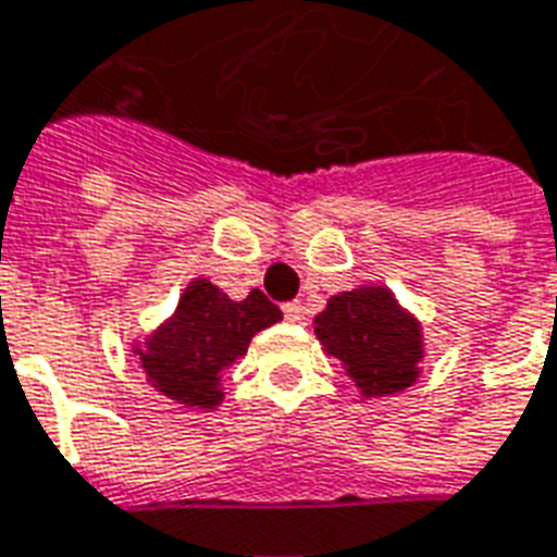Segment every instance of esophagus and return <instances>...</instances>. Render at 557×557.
Wrapping results in <instances>:
<instances>
[{"label":"esophagus","instance_id":"esophagus-1","mask_svg":"<svg viewBox=\"0 0 557 557\" xmlns=\"http://www.w3.org/2000/svg\"><path fill=\"white\" fill-rule=\"evenodd\" d=\"M282 311H285V318L290 323H302V321H306V306H302L299 299H294V302H285V306H282Z\"/></svg>","mask_w":557,"mask_h":557}]
</instances>
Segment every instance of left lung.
I'll return each instance as SVG.
<instances>
[{
	"label": "left lung",
	"mask_w": 557,
	"mask_h": 557,
	"mask_svg": "<svg viewBox=\"0 0 557 557\" xmlns=\"http://www.w3.org/2000/svg\"><path fill=\"white\" fill-rule=\"evenodd\" d=\"M314 333L348 366L366 396H389L417 381L423 357L420 326L384 287L338 294L314 318Z\"/></svg>",
	"instance_id": "left-lung-1"
}]
</instances>
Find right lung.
Instances as JSON below:
<instances>
[{"mask_svg": "<svg viewBox=\"0 0 557 557\" xmlns=\"http://www.w3.org/2000/svg\"><path fill=\"white\" fill-rule=\"evenodd\" d=\"M275 321H282V311L260 290L234 302L200 278L183 294L173 321L146 342L140 354L146 377L180 405L212 408L222 401V369L246 354L251 335Z\"/></svg>", "mask_w": 557, "mask_h": 557, "instance_id": "obj_1", "label": "right lung"}]
</instances>
